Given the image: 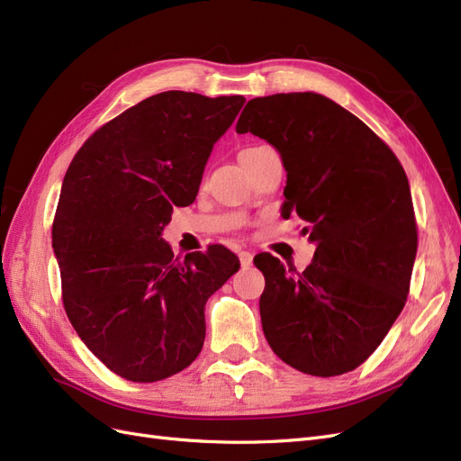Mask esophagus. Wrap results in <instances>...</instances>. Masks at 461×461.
Wrapping results in <instances>:
<instances>
[{"label":"esophagus","mask_w":461,"mask_h":461,"mask_svg":"<svg viewBox=\"0 0 461 461\" xmlns=\"http://www.w3.org/2000/svg\"><path fill=\"white\" fill-rule=\"evenodd\" d=\"M239 258H240L242 267H249V265H252V261H254L252 252H248V249H240V252H239Z\"/></svg>","instance_id":"obj_1"}]
</instances>
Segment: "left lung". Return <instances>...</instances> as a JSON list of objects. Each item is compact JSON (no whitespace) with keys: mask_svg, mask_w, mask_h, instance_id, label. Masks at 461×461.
Returning a JSON list of instances; mask_svg holds the SVG:
<instances>
[{"mask_svg":"<svg viewBox=\"0 0 461 461\" xmlns=\"http://www.w3.org/2000/svg\"><path fill=\"white\" fill-rule=\"evenodd\" d=\"M236 132L273 144L286 169L281 213H296L317 244L302 273L271 254L265 276V339L285 364L334 376L359 367L408 300L417 222L406 171L350 111L313 92L249 100Z\"/></svg>","mask_w":461,"mask_h":461,"instance_id":"left-lung-1","label":"left lung"}]
</instances>
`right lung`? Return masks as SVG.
I'll return each instance as SVG.
<instances>
[{
  "mask_svg": "<svg viewBox=\"0 0 461 461\" xmlns=\"http://www.w3.org/2000/svg\"><path fill=\"white\" fill-rule=\"evenodd\" d=\"M244 102L156 94L97 129L65 173L51 229L63 308L122 379L186 369L202 352L207 298L240 267L221 244L178 258L161 230L173 205L196 200L209 153Z\"/></svg>",
  "mask_w": 461,
  "mask_h": 461,
  "instance_id": "right-lung-1",
  "label": "right lung"
}]
</instances>
